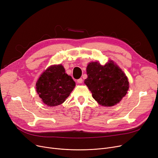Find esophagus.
<instances>
[{"label": "esophagus", "instance_id": "1", "mask_svg": "<svg viewBox=\"0 0 158 158\" xmlns=\"http://www.w3.org/2000/svg\"><path fill=\"white\" fill-rule=\"evenodd\" d=\"M82 78H80V79H77V83H79V84H81V83H82Z\"/></svg>", "mask_w": 158, "mask_h": 158}]
</instances>
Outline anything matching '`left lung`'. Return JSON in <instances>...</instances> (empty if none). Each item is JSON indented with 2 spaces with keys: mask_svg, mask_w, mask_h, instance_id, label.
<instances>
[{
  "mask_svg": "<svg viewBox=\"0 0 158 158\" xmlns=\"http://www.w3.org/2000/svg\"><path fill=\"white\" fill-rule=\"evenodd\" d=\"M86 73L85 83L100 105L113 106L126 96L129 89L127 77L113 61L104 66L98 61L89 63Z\"/></svg>",
  "mask_w": 158,
  "mask_h": 158,
  "instance_id": "obj_1",
  "label": "left lung"
}]
</instances>
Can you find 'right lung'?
I'll list each match as a JSON object with an SVG mask.
<instances>
[{
    "instance_id": "right-lung-1",
    "label": "right lung",
    "mask_w": 158,
    "mask_h": 158,
    "mask_svg": "<svg viewBox=\"0 0 158 158\" xmlns=\"http://www.w3.org/2000/svg\"><path fill=\"white\" fill-rule=\"evenodd\" d=\"M75 86L76 82L65 73L62 64H57L44 72L36 82V88L42 102L52 107L63 103Z\"/></svg>"
}]
</instances>
